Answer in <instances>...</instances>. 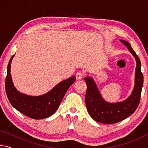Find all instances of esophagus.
Returning a JSON list of instances; mask_svg holds the SVG:
<instances>
[{"label": "esophagus", "instance_id": "34e87169", "mask_svg": "<svg viewBox=\"0 0 148 148\" xmlns=\"http://www.w3.org/2000/svg\"><path fill=\"white\" fill-rule=\"evenodd\" d=\"M84 76V72H77L76 74V79H80L82 78H83V77Z\"/></svg>", "mask_w": 148, "mask_h": 148}]
</instances>
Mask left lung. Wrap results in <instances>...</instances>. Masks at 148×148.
I'll list each match as a JSON object with an SVG mask.
<instances>
[{"label":"left lung","instance_id":"left-lung-1","mask_svg":"<svg viewBox=\"0 0 148 148\" xmlns=\"http://www.w3.org/2000/svg\"><path fill=\"white\" fill-rule=\"evenodd\" d=\"M120 41L128 48L136 61L134 87L128 98L124 101L116 103L105 101L91 77H84L87 84L85 101L87 111L94 120L104 124L116 123L129 117L136 110L141 96L144 82V76L141 72V62L129 42L123 40H120Z\"/></svg>","mask_w":148,"mask_h":148}]
</instances>
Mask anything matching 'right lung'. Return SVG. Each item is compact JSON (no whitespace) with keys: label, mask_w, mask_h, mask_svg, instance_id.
<instances>
[{"label":"right lung","mask_w":148,"mask_h":148,"mask_svg":"<svg viewBox=\"0 0 148 148\" xmlns=\"http://www.w3.org/2000/svg\"><path fill=\"white\" fill-rule=\"evenodd\" d=\"M11 57L7 68L5 89L10 102L19 112L32 119L47 118L53 115L58 109L60 104L69 87L76 81L72 76L62 81L51 91L40 96H29L19 92L14 87L10 74Z\"/></svg>","instance_id":"1"}]
</instances>
